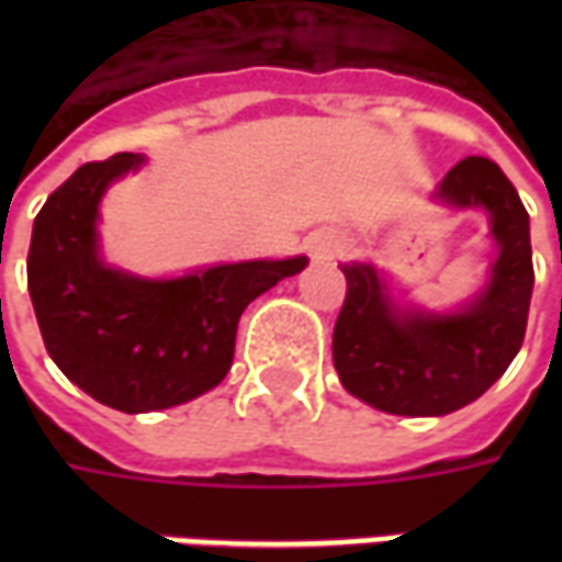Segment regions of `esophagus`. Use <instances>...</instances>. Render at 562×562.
<instances>
[{"label":"esophagus","instance_id":"esophagus-1","mask_svg":"<svg viewBox=\"0 0 562 562\" xmlns=\"http://www.w3.org/2000/svg\"><path fill=\"white\" fill-rule=\"evenodd\" d=\"M313 249H316V256H334V252L346 249V237H340V234H322L313 244Z\"/></svg>","mask_w":562,"mask_h":562}]
</instances>
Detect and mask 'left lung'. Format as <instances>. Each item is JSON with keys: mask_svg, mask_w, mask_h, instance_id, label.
<instances>
[{"mask_svg": "<svg viewBox=\"0 0 562 562\" xmlns=\"http://www.w3.org/2000/svg\"><path fill=\"white\" fill-rule=\"evenodd\" d=\"M448 207H482L499 246L491 282L458 313L401 310L373 265H342L334 325L342 389L391 415H448L479 401L518 355L532 294L530 216L499 165L467 156L436 186Z\"/></svg>", "mask_w": 562, "mask_h": 562, "instance_id": "obj_1", "label": "left lung"}]
</instances>
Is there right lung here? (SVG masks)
I'll use <instances>...</instances> for the list:
<instances>
[{
	"label": "right lung",
	"instance_id": "add662e5",
	"mask_svg": "<svg viewBox=\"0 0 562 562\" xmlns=\"http://www.w3.org/2000/svg\"><path fill=\"white\" fill-rule=\"evenodd\" d=\"M140 153L87 161L44 201L32 225L26 282L47 355L78 389L120 413H153L216 389L232 370L237 322L258 294L306 258L240 261L177 280L108 268L99 201Z\"/></svg>",
	"mask_w": 562,
	"mask_h": 562
}]
</instances>
